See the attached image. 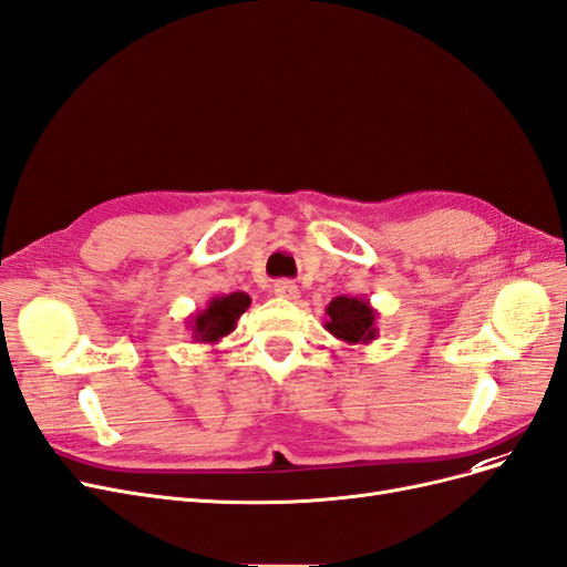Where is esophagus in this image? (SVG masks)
<instances>
[{
	"label": "esophagus",
	"instance_id": "34e87169",
	"mask_svg": "<svg viewBox=\"0 0 567 567\" xmlns=\"http://www.w3.org/2000/svg\"><path fill=\"white\" fill-rule=\"evenodd\" d=\"M276 295L280 297V299H289V301H295V299H299V287L291 282V280H278L276 282Z\"/></svg>",
	"mask_w": 567,
	"mask_h": 567
}]
</instances>
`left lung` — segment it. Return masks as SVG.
<instances>
[{
	"instance_id": "1",
	"label": "left lung",
	"mask_w": 567,
	"mask_h": 567,
	"mask_svg": "<svg viewBox=\"0 0 567 567\" xmlns=\"http://www.w3.org/2000/svg\"><path fill=\"white\" fill-rule=\"evenodd\" d=\"M327 310L324 329L333 339H339L348 346H369L379 339V310H375L369 299L360 297H337L331 299Z\"/></svg>"
}]
</instances>
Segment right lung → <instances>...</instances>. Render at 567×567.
<instances>
[{"label":"right lung","instance_id":"1","mask_svg":"<svg viewBox=\"0 0 567 567\" xmlns=\"http://www.w3.org/2000/svg\"><path fill=\"white\" fill-rule=\"evenodd\" d=\"M251 299L245 291H234V295L213 297L203 310H196L188 318V329H192L194 343L215 346L230 331L236 329L243 312L249 308Z\"/></svg>","mask_w":567,"mask_h":567}]
</instances>
